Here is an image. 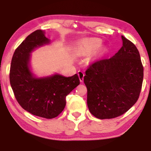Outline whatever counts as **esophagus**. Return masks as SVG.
Masks as SVG:
<instances>
[{
  "mask_svg": "<svg viewBox=\"0 0 151 151\" xmlns=\"http://www.w3.org/2000/svg\"><path fill=\"white\" fill-rule=\"evenodd\" d=\"M78 75L79 76V79H80L81 82H83L84 81V73L83 71L79 70L78 72Z\"/></svg>",
  "mask_w": 151,
  "mask_h": 151,
  "instance_id": "obj_1",
  "label": "esophagus"
}]
</instances>
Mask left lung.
<instances>
[{"label": "left lung", "mask_w": 151, "mask_h": 151, "mask_svg": "<svg viewBox=\"0 0 151 151\" xmlns=\"http://www.w3.org/2000/svg\"><path fill=\"white\" fill-rule=\"evenodd\" d=\"M123 46L110 58L97 60L86 70L87 105L98 119H112L127 112L139 99L143 66L134 43L122 35Z\"/></svg>", "instance_id": "left-lung-1"}]
</instances>
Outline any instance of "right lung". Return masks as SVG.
I'll list each match as a JSON object with an SVG mask.
<instances>
[{
	"label": "right lung",
	"mask_w": 151,
	"mask_h": 151,
	"mask_svg": "<svg viewBox=\"0 0 151 151\" xmlns=\"http://www.w3.org/2000/svg\"><path fill=\"white\" fill-rule=\"evenodd\" d=\"M49 40L43 32H32L16 48L10 70V83L20 106L34 116L46 119L56 117L66 105L67 96L80 84L77 74L69 77L55 75L36 78L29 68V53Z\"/></svg>",
	"instance_id": "1"
}]
</instances>
